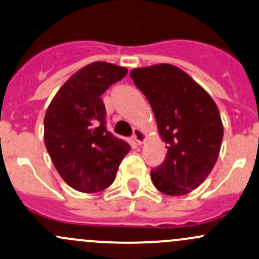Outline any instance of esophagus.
Masks as SVG:
<instances>
[{
    "label": "esophagus",
    "mask_w": 259,
    "mask_h": 259,
    "mask_svg": "<svg viewBox=\"0 0 259 259\" xmlns=\"http://www.w3.org/2000/svg\"><path fill=\"white\" fill-rule=\"evenodd\" d=\"M133 138H134V140L137 141V144H139V145H141V144L145 141L146 139V135L145 133L143 132V130L138 129V127H135L134 129V133H133Z\"/></svg>",
    "instance_id": "obj_1"
}]
</instances>
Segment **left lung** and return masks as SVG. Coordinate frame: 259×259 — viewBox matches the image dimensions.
Listing matches in <instances>:
<instances>
[{
	"label": "left lung",
	"mask_w": 259,
	"mask_h": 259,
	"mask_svg": "<svg viewBox=\"0 0 259 259\" xmlns=\"http://www.w3.org/2000/svg\"><path fill=\"white\" fill-rule=\"evenodd\" d=\"M130 77L150 103L167 149L164 162L151 170L155 187L170 196L189 194L205 181L219 157L223 126L216 103L171 64L138 68Z\"/></svg>",
	"instance_id": "8db88e82"
}]
</instances>
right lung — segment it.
Masks as SVG:
<instances>
[{
  "instance_id": "add662e5",
  "label": "right lung",
  "mask_w": 259,
  "mask_h": 259,
  "mask_svg": "<svg viewBox=\"0 0 259 259\" xmlns=\"http://www.w3.org/2000/svg\"><path fill=\"white\" fill-rule=\"evenodd\" d=\"M127 69L94 62L73 74L53 98L45 116V143L62 179L74 190L94 194L115 180L130 145L107 129L102 94Z\"/></svg>"
}]
</instances>
